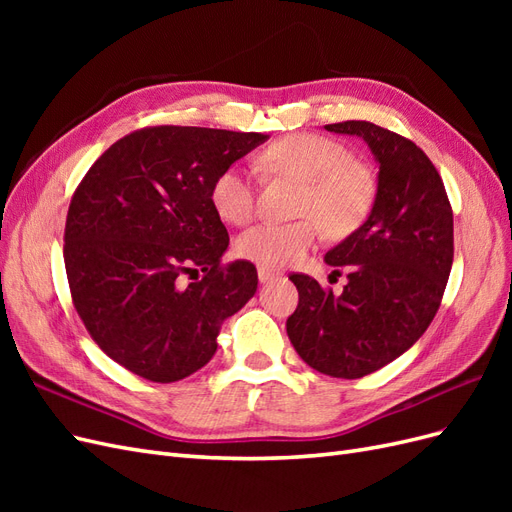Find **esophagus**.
<instances>
[{"mask_svg": "<svg viewBox=\"0 0 512 512\" xmlns=\"http://www.w3.org/2000/svg\"><path fill=\"white\" fill-rule=\"evenodd\" d=\"M280 275L277 271H273V269H267V267H258V280L265 284V282H269V280H275V277Z\"/></svg>", "mask_w": 512, "mask_h": 512, "instance_id": "34e87169", "label": "esophagus"}]
</instances>
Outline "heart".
Segmentation results:
<instances>
[{"label": "heart", "mask_w": 512, "mask_h": 512, "mask_svg": "<svg viewBox=\"0 0 512 512\" xmlns=\"http://www.w3.org/2000/svg\"><path fill=\"white\" fill-rule=\"evenodd\" d=\"M260 166L273 177L301 183L294 213L301 220L260 222L241 232L237 254L260 267H288L320 241L322 228L333 239L352 235L369 218L378 196L376 170L354 158L335 138L290 134L260 153ZM211 203L220 218L245 224L256 209V188L243 166H228L213 179Z\"/></svg>", "instance_id": "b5f03b06"}]
</instances>
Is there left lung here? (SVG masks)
Wrapping results in <instances>:
<instances>
[{"label":"left lung","instance_id":"1","mask_svg":"<svg viewBox=\"0 0 512 512\" xmlns=\"http://www.w3.org/2000/svg\"><path fill=\"white\" fill-rule=\"evenodd\" d=\"M324 128L369 145L378 196L367 222L324 256L348 273L339 297L314 277L290 275L299 305L286 331L309 367L354 380L404 354L436 316L453 267V209L436 166L410 138L369 121Z\"/></svg>","mask_w":512,"mask_h":512}]
</instances>
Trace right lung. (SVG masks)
<instances>
[{
  "mask_svg": "<svg viewBox=\"0 0 512 512\" xmlns=\"http://www.w3.org/2000/svg\"><path fill=\"white\" fill-rule=\"evenodd\" d=\"M267 138L141 128L108 147L74 190L64 232L72 303L100 350L132 374L188 378L213 359L222 322L254 297L252 262H222L228 230L211 185Z\"/></svg>",
  "mask_w": 512,
  "mask_h": 512,
  "instance_id": "1",
  "label": "right lung"
}]
</instances>
